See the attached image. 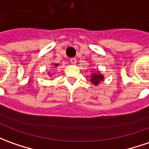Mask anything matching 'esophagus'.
<instances>
[{
  "label": "esophagus",
  "instance_id": "1",
  "mask_svg": "<svg viewBox=\"0 0 149 149\" xmlns=\"http://www.w3.org/2000/svg\"><path fill=\"white\" fill-rule=\"evenodd\" d=\"M70 62H71V63H72V64H76V63H77V59H76L75 58H70Z\"/></svg>",
  "mask_w": 149,
  "mask_h": 149
}]
</instances>
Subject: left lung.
I'll use <instances>...</instances> for the list:
<instances>
[{
	"mask_svg": "<svg viewBox=\"0 0 149 149\" xmlns=\"http://www.w3.org/2000/svg\"><path fill=\"white\" fill-rule=\"evenodd\" d=\"M104 77H103V76L100 74H94L92 75V78H91V82L94 83L95 85H97V84H99L100 81L101 80H103Z\"/></svg>",
	"mask_w": 149,
	"mask_h": 149,
	"instance_id": "8db88e82",
	"label": "left lung"
}]
</instances>
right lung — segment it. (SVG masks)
Instances as JSON below:
<instances>
[{"instance_id": "obj_1", "label": "right lung", "mask_w": 149, "mask_h": 149, "mask_svg": "<svg viewBox=\"0 0 149 149\" xmlns=\"http://www.w3.org/2000/svg\"><path fill=\"white\" fill-rule=\"evenodd\" d=\"M55 65H56V66H57V64H55Z\"/></svg>"}]
</instances>
